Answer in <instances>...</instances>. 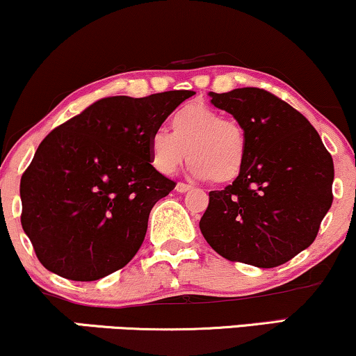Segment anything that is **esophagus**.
Instances as JSON below:
<instances>
[{
	"label": "esophagus",
	"instance_id": "obj_1",
	"mask_svg": "<svg viewBox=\"0 0 356 356\" xmlns=\"http://www.w3.org/2000/svg\"><path fill=\"white\" fill-rule=\"evenodd\" d=\"M175 190H177L178 193H186L191 190L190 185H186V183H177V186H175Z\"/></svg>",
	"mask_w": 356,
	"mask_h": 356
}]
</instances>
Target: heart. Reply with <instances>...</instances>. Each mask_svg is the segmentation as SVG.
Segmentation results:
<instances>
[{
    "label": "heart",
    "mask_w": 356,
    "mask_h": 356,
    "mask_svg": "<svg viewBox=\"0 0 356 356\" xmlns=\"http://www.w3.org/2000/svg\"><path fill=\"white\" fill-rule=\"evenodd\" d=\"M171 135L155 130L148 142L152 166L171 177L183 160L190 158L196 178L222 185L239 177L244 168L248 145L244 129L232 118L203 104H188L173 113Z\"/></svg>",
    "instance_id": "1"
}]
</instances>
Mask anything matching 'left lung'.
<instances>
[{"mask_svg":"<svg viewBox=\"0 0 356 356\" xmlns=\"http://www.w3.org/2000/svg\"><path fill=\"white\" fill-rule=\"evenodd\" d=\"M208 95L244 129L248 155L232 185L209 191L200 229L227 261L285 264L314 243L330 209L332 155L310 122L270 92L243 87Z\"/></svg>","mask_w":356,"mask_h":356,"instance_id":"obj_1","label":"left lung"}]
</instances>
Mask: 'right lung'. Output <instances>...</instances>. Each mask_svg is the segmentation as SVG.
I'll return each instance as SVG.
<instances>
[{"mask_svg":"<svg viewBox=\"0 0 356 356\" xmlns=\"http://www.w3.org/2000/svg\"><path fill=\"white\" fill-rule=\"evenodd\" d=\"M193 90L105 97L42 140L21 177V225L39 262L90 282L129 264L148 216L177 183L152 166L148 142Z\"/></svg>","mask_w":356,"mask_h":356,"instance_id":"1","label":"right lung"}]
</instances>
